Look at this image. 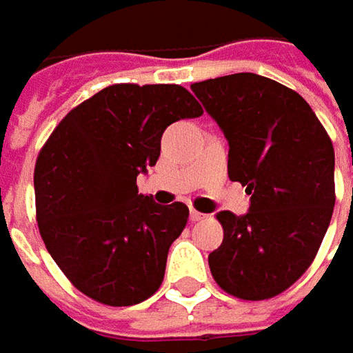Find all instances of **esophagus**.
Returning a JSON list of instances; mask_svg holds the SVG:
<instances>
[{"mask_svg": "<svg viewBox=\"0 0 353 353\" xmlns=\"http://www.w3.org/2000/svg\"><path fill=\"white\" fill-rule=\"evenodd\" d=\"M204 218H206V214H202V212L190 208V220H192V222H200V220H204Z\"/></svg>", "mask_w": 353, "mask_h": 353, "instance_id": "34e87169", "label": "esophagus"}]
</instances>
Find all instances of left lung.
I'll list each match as a JSON object with an SVG mask.
<instances>
[{
    "instance_id": "left-lung-1",
    "label": "left lung",
    "mask_w": 353,
    "mask_h": 353,
    "mask_svg": "<svg viewBox=\"0 0 353 353\" xmlns=\"http://www.w3.org/2000/svg\"><path fill=\"white\" fill-rule=\"evenodd\" d=\"M190 88L224 131L230 179L251 194L248 214H216L224 241L208 255L212 277L243 301L277 296L314 261L330 225L332 141L305 98L271 78L239 72Z\"/></svg>"
}]
</instances>
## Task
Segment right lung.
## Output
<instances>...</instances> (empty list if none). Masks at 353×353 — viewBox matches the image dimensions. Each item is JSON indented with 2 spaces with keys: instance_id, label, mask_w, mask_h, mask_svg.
I'll return each instance as SVG.
<instances>
[{
  "instance_id": "add662e5",
  "label": "right lung",
  "mask_w": 353,
  "mask_h": 353,
  "mask_svg": "<svg viewBox=\"0 0 353 353\" xmlns=\"http://www.w3.org/2000/svg\"><path fill=\"white\" fill-rule=\"evenodd\" d=\"M202 114L179 84H114L50 133L34 165L37 224L78 291L102 305L131 306L161 287L188 208L139 194L137 174L155 167L170 123Z\"/></svg>"
}]
</instances>
